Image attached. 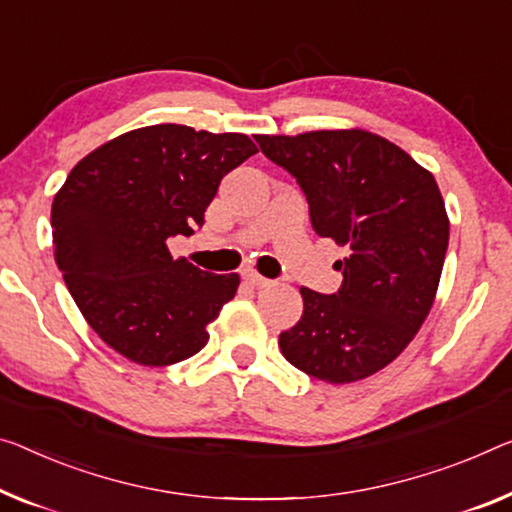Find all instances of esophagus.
<instances>
[{
    "label": "esophagus",
    "instance_id": "34e87169",
    "mask_svg": "<svg viewBox=\"0 0 512 512\" xmlns=\"http://www.w3.org/2000/svg\"><path fill=\"white\" fill-rule=\"evenodd\" d=\"M242 277H245V281L249 283V286H254V288L270 286V279H265V277H261V274H256V272H245V274H242Z\"/></svg>",
    "mask_w": 512,
    "mask_h": 512
}]
</instances>
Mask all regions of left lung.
Listing matches in <instances>:
<instances>
[{
  "mask_svg": "<svg viewBox=\"0 0 512 512\" xmlns=\"http://www.w3.org/2000/svg\"><path fill=\"white\" fill-rule=\"evenodd\" d=\"M261 153L297 180L320 238L348 249L332 295L300 288L304 311L279 348L318 380L357 382L391 364L426 320L448 247L430 171L366 130L258 135Z\"/></svg>",
  "mask_w": 512,
  "mask_h": 512,
  "instance_id": "1",
  "label": "left lung"
}]
</instances>
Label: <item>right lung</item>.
<instances>
[{
    "label": "right lung",
    "instance_id": "1",
    "mask_svg": "<svg viewBox=\"0 0 512 512\" xmlns=\"http://www.w3.org/2000/svg\"><path fill=\"white\" fill-rule=\"evenodd\" d=\"M254 153L238 132L148 125L86 155L54 196L59 270L93 332L125 359L169 366L208 343L240 279L174 261L167 240L201 229L222 178Z\"/></svg>",
    "mask_w": 512,
    "mask_h": 512
}]
</instances>
